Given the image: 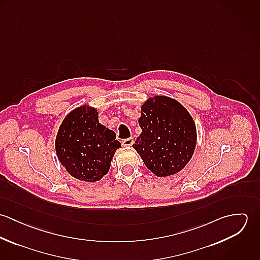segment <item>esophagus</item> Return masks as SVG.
Masks as SVG:
<instances>
[{
	"mask_svg": "<svg viewBox=\"0 0 260 260\" xmlns=\"http://www.w3.org/2000/svg\"><path fill=\"white\" fill-rule=\"evenodd\" d=\"M133 142H134L133 138L130 137V138H127V139L122 140V145H123V146H131V145L133 144Z\"/></svg>",
	"mask_w": 260,
	"mask_h": 260,
	"instance_id": "esophagus-1",
	"label": "esophagus"
}]
</instances>
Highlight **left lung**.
<instances>
[{"instance_id": "obj_1", "label": "left lung", "mask_w": 260, "mask_h": 260, "mask_svg": "<svg viewBox=\"0 0 260 260\" xmlns=\"http://www.w3.org/2000/svg\"><path fill=\"white\" fill-rule=\"evenodd\" d=\"M141 110L138 122L142 133L133 147L156 176L179 172L195 149L196 127L192 117L179 102L165 96L150 99Z\"/></svg>"}]
</instances>
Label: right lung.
Here are the masks:
<instances>
[{"mask_svg":"<svg viewBox=\"0 0 260 260\" xmlns=\"http://www.w3.org/2000/svg\"><path fill=\"white\" fill-rule=\"evenodd\" d=\"M121 143L98 121L95 109L79 107L64 119L56 138L58 159L73 177L96 182L106 175Z\"/></svg>","mask_w":260,"mask_h":260,"instance_id":"right-lung-1","label":"right lung"}]
</instances>
